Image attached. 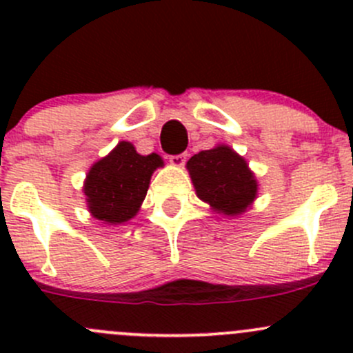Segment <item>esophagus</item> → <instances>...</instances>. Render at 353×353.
I'll return each instance as SVG.
<instances>
[{"mask_svg": "<svg viewBox=\"0 0 353 353\" xmlns=\"http://www.w3.org/2000/svg\"><path fill=\"white\" fill-rule=\"evenodd\" d=\"M186 159H188V154H179V155H170L169 162L172 163V165L176 167H183L184 163H186Z\"/></svg>", "mask_w": 353, "mask_h": 353, "instance_id": "34e87169", "label": "esophagus"}]
</instances>
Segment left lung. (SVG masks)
I'll use <instances>...</instances> for the list:
<instances>
[{
  "mask_svg": "<svg viewBox=\"0 0 353 353\" xmlns=\"http://www.w3.org/2000/svg\"><path fill=\"white\" fill-rule=\"evenodd\" d=\"M188 170L198 198L225 215L245 212L256 198L258 184L248 163L225 145L191 157L188 160Z\"/></svg>",
  "mask_w": 353,
  "mask_h": 353,
  "instance_id": "obj_1",
  "label": "left lung"
}]
</instances>
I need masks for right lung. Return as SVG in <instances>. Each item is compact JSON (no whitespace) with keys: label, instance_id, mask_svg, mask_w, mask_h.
I'll return each mask as SVG.
<instances>
[{"label":"right lung","instance_id":"right-lung-1","mask_svg":"<svg viewBox=\"0 0 353 353\" xmlns=\"http://www.w3.org/2000/svg\"><path fill=\"white\" fill-rule=\"evenodd\" d=\"M160 165L163 162L157 154L143 157L133 145L121 141L87 176L83 191L92 215L108 223H123L137 215L152 174Z\"/></svg>","mask_w":353,"mask_h":353}]
</instances>
